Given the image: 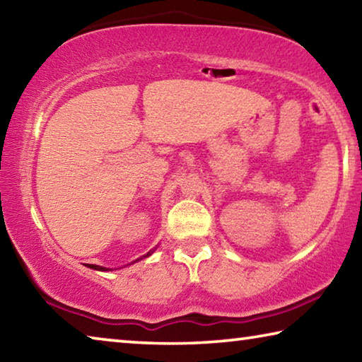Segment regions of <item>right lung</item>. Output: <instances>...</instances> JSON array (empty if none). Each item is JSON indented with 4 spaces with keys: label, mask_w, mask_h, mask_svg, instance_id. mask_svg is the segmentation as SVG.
Instances as JSON below:
<instances>
[{
    "label": "right lung",
    "mask_w": 362,
    "mask_h": 362,
    "mask_svg": "<svg viewBox=\"0 0 362 362\" xmlns=\"http://www.w3.org/2000/svg\"><path fill=\"white\" fill-rule=\"evenodd\" d=\"M151 252H148V254H146V255H150ZM89 268H94V269H100V272H102V269H103V272H105V269H108V268H103V267H97V265H89Z\"/></svg>",
    "instance_id": "add662e5"
}]
</instances>
